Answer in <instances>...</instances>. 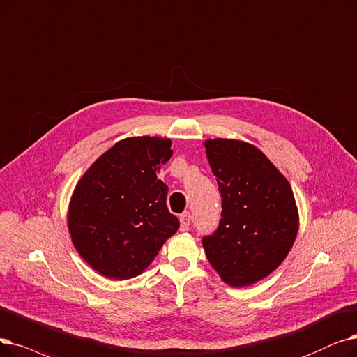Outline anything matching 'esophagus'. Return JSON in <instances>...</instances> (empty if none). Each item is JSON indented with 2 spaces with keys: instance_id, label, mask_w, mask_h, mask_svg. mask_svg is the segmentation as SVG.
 I'll return each instance as SVG.
<instances>
[{
  "instance_id": "esophagus-1",
  "label": "esophagus",
  "mask_w": 357,
  "mask_h": 357,
  "mask_svg": "<svg viewBox=\"0 0 357 357\" xmlns=\"http://www.w3.org/2000/svg\"><path fill=\"white\" fill-rule=\"evenodd\" d=\"M179 223H181V231H185V230H188V227H190V223H191V214L188 213V211H185L183 214H181V217H179Z\"/></svg>"
}]
</instances>
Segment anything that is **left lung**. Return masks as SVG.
<instances>
[{
  "instance_id": "1",
  "label": "left lung",
  "mask_w": 357,
  "mask_h": 357,
  "mask_svg": "<svg viewBox=\"0 0 357 357\" xmlns=\"http://www.w3.org/2000/svg\"><path fill=\"white\" fill-rule=\"evenodd\" d=\"M222 194V219L203 246L211 267L234 287L271 274L290 252L299 213L289 181L270 159L241 140L204 142Z\"/></svg>"
}]
</instances>
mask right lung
Instances as JSON below:
<instances>
[{"instance_id": "1", "label": "right lung", "mask_w": 357, "mask_h": 357, "mask_svg": "<svg viewBox=\"0 0 357 357\" xmlns=\"http://www.w3.org/2000/svg\"><path fill=\"white\" fill-rule=\"evenodd\" d=\"M170 146L162 137L123 138L77 182L68 230L77 252L99 274L137 277L179 229L166 206L167 185L156 176L172 158Z\"/></svg>"}]
</instances>
